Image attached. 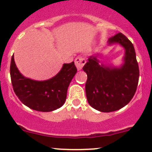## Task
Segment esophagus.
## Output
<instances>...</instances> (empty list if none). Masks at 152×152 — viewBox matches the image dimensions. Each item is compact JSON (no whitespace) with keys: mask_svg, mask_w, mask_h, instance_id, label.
<instances>
[{"mask_svg":"<svg viewBox=\"0 0 152 152\" xmlns=\"http://www.w3.org/2000/svg\"><path fill=\"white\" fill-rule=\"evenodd\" d=\"M86 60L84 58L82 57H77L75 59V65H76V67H77L78 70H81L83 67L84 65L85 64Z\"/></svg>","mask_w":152,"mask_h":152,"instance_id":"obj_1","label":"esophagus"}]
</instances>
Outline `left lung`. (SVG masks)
<instances>
[{"instance_id": "left-lung-1", "label": "left lung", "mask_w": 152, "mask_h": 152, "mask_svg": "<svg viewBox=\"0 0 152 152\" xmlns=\"http://www.w3.org/2000/svg\"><path fill=\"white\" fill-rule=\"evenodd\" d=\"M118 44L125 50L120 67L104 64L98 53L92 55L83 67L87 73L86 96L89 104L103 113L125 107L134 96L139 80V67L132 43L123 34L109 38L108 45Z\"/></svg>"}]
</instances>
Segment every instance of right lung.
I'll return each mask as SVG.
<instances>
[{
    "label": "right lung",
    "mask_w": 152,
    "mask_h": 152,
    "mask_svg": "<svg viewBox=\"0 0 152 152\" xmlns=\"http://www.w3.org/2000/svg\"><path fill=\"white\" fill-rule=\"evenodd\" d=\"M77 72L74 62L64 64L55 76L45 81H36L23 76L15 64L14 54L10 65L13 90L23 104L34 110L51 112L65 104L70 82Z\"/></svg>",
    "instance_id": "right-lung-1"
}]
</instances>
